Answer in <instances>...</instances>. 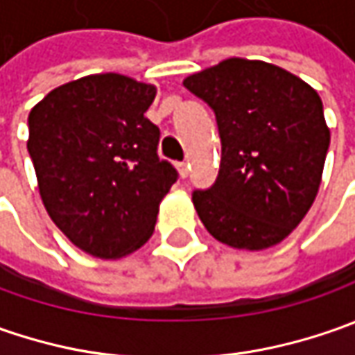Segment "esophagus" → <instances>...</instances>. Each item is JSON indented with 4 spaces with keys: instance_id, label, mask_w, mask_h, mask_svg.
Masks as SVG:
<instances>
[{
    "instance_id": "esophagus-1",
    "label": "esophagus",
    "mask_w": 355,
    "mask_h": 355,
    "mask_svg": "<svg viewBox=\"0 0 355 355\" xmlns=\"http://www.w3.org/2000/svg\"><path fill=\"white\" fill-rule=\"evenodd\" d=\"M178 171H180V175H182V178H187V175H189V164L180 162V164H178Z\"/></svg>"
}]
</instances>
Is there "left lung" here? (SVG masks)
<instances>
[{
	"label": "left lung",
	"mask_w": 355,
	"mask_h": 355,
	"mask_svg": "<svg viewBox=\"0 0 355 355\" xmlns=\"http://www.w3.org/2000/svg\"><path fill=\"white\" fill-rule=\"evenodd\" d=\"M184 87L211 106L221 138L219 175L191 198L201 223L233 249L280 243L320 187L330 130L318 92L277 64L239 57Z\"/></svg>",
	"instance_id": "1"
}]
</instances>
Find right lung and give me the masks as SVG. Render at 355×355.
I'll list each match as a JSON object with an SVG mask.
<instances>
[{
	"label": "right lung",
	"mask_w": 355,
	"mask_h": 355,
	"mask_svg": "<svg viewBox=\"0 0 355 355\" xmlns=\"http://www.w3.org/2000/svg\"><path fill=\"white\" fill-rule=\"evenodd\" d=\"M154 98V85L104 73L51 90L29 112L27 150L43 205L92 257L140 249L178 180L157 157L159 128L144 116Z\"/></svg>",
	"instance_id": "right-lung-1"
}]
</instances>
